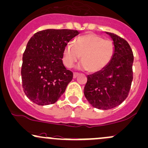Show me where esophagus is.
I'll list each match as a JSON object with an SVG mask.
<instances>
[{
  "instance_id": "obj_1",
  "label": "esophagus",
  "mask_w": 148,
  "mask_h": 148,
  "mask_svg": "<svg viewBox=\"0 0 148 148\" xmlns=\"http://www.w3.org/2000/svg\"><path fill=\"white\" fill-rule=\"evenodd\" d=\"M79 73H77V72H74V76H73V77H74V79H76L77 78V77H78L79 76Z\"/></svg>"
}]
</instances>
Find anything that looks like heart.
Here are the masks:
<instances>
[{"label":"heart","mask_w":148,"mask_h":148,"mask_svg":"<svg viewBox=\"0 0 148 148\" xmlns=\"http://www.w3.org/2000/svg\"><path fill=\"white\" fill-rule=\"evenodd\" d=\"M114 52V44L111 40L94 33H87L77 37L74 45L66 46L62 60L65 66L70 68L81 57L82 68L95 73L101 71L110 63Z\"/></svg>","instance_id":"heart-1"}]
</instances>
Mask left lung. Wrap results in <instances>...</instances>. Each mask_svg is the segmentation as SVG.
Here are the masks:
<instances>
[{
    "mask_svg": "<svg viewBox=\"0 0 148 148\" xmlns=\"http://www.w3.org/2000/svg\"><path fill=\"white\" fill-rule=\"evenodd\" d=\"M113 39L115 52L110 63L87 77L84 96L94 108L108 110L118 106L128 96L133 79V54L126 40L107 32Z\"/></svg>",
    "mask_w": 148,
    "mask_h": 148,
    "instance_id": "1",
    "label": "left lung"
}]
</instances>
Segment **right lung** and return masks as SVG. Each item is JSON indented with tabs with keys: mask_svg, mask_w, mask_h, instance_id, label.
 I'll return each mask as SVG.
<instances>
[{
	"mask_svg": "<svg viewBox=\"0 0 148 148\" xmlns=\"http://www.w3.org/2000/svg\"><path fill=\"white\" fill-rule=\"evenodd\" d=\"M79 35L73 29H47L36 32L23 53L21 76L25 94L40 106L54 103L72 80L62 62L68 42Z\"/></svg>",
	"mask_w": 148,
	"mask_h": 148,
	"instance_id": "right-lung-1",
	"label": "right lung"
}]
</instances>
